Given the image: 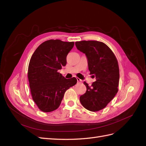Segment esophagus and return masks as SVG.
<instances>
[{
    "label": "esophagus",
    "mask_w": 146,
    "mask_h": 146,
    "mask_svg": "<svg viewBox=\"0 0 146 146\" xmlns=\"http://www.w3.org/2000/svg\"><path fill=\"white\" fill-rule=\"evenodd\" d=\"M76 80H77V81H78V83H82V80H80V78H76Z\"/></svg>",
    "instance_id": "obj_1"
}]
</instances>
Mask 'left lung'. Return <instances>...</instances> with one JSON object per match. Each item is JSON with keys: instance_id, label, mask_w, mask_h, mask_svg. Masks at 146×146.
I'll use <instances>...</instances> for the list:
<instances>
[{"instance_id": "left-lung-1", "label": "left lung", "mask_w": 146, "mask_h": 146, "mask_svg": "<svg viewBox=\"0 0 146 146\" xmlns=\"http://www.w3.org/2000/svg\"><path fill=\"white\" fill-rule=\"evenodd\" d=\"M77 49L85 53L90 74L96 77L91 86L84 81L86 91L80 97L82 106L91 111L103 110L118 91L119 69L114 53L106 44L88 40L75 42Z\"/></svg>"}]
</instances>
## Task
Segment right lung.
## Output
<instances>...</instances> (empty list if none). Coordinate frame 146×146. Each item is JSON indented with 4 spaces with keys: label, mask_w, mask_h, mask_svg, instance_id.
<instances>
[{
    "label": "right lung",
    "mask_w": 146,
    "mask_h": 146,
    "mask_svg": "<svg viewBox=\"0 0 146 146\" xmlns=\"http://www.w3.org/2000/svg\"><path fill=\"white\" fill-rule=\"evenodd\" d=\"M74 42L60 40L44 42L33 53L30 60L28 78L33 101L45 113L60 106L65 91L77 83L76 78L66 79L58 70L66 64V56Z\"/></svg>",
    "instance_id": "obj_1"
}]
</instances>
